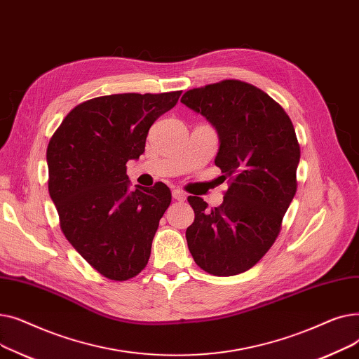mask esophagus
Returning a JSON list of instances; mask_svg holds the SVG:
<instances>
[{"mask_svg":"<svg viewBox=\"0 0 359 359\" xmlns=\"http://www.w3.org/2000/svg\"><path fill=\"white\" fill-rule=\"evenodd\" d=\"M173 198L176 201H179V202H184L186 201V194L183 191H180V189H175L173 191Z\"/></svg>","mask_w":359,"mask_h":359,"instance_id":"34e87169","label":"esophagus"}]
</instances>
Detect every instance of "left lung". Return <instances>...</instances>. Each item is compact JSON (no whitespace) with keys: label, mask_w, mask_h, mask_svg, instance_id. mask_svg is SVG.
<instances>
[{"label":"left lung","mask_w":359,"mask_h":359,"mask_svg":"<svg viewBox=\"0 0 359 359\" xmlns=\"http://www.w3.org/2000/svg\"><path fill=\"white\" fill-rule=\"evenodd\" d=\"M180 102L215 128V165L231 180L215 210L199 196L187 198L195 211L187 248L211 275L246 272L272 248L297 192L295 129L265 91L238 80L189 90Z\"/></svg>","instance_id":"left-lung-1"}]
</instances>
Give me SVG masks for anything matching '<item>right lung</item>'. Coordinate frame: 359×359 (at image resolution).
Wrapping results in <instances>:
<instances>
[{
	"label": "right lung",
	"mask_w": 359,
	"mask_h": 359,
	"mask_svg": "<svg viewBox=\"0 0 359 359\" xmlns=\"http://www.w3.org/2000/svg\"><path fill=\"white\" fill-rule=\"evenodd\" d=\"M182 91L123 93L75 106L52 135L49 195L61 230L90 265L113 280L148 263L158 222L172 202L164 183L129 191L126 163L138 160L148 130Z\"/></svg>",
	"instance_id": "add662e5"
}]
</instances>
